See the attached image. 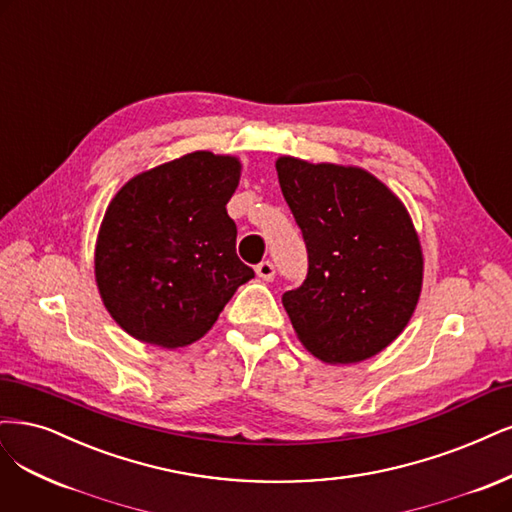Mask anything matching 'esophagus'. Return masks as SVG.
<instances>
[{"label": "esophagus", "instance_id": "1", "mask_svg": "<svg viewBox=\"0 0 512 512\" xmlns=\"http://www.w3.org/2000/svg\"><path fill=\"white\" fill-rule=\"evenodd\" d=\"M256 275H258L262 281H273V277H275V267H273V262H269V260L260 262L258 267H256Z\"/></svg>", "mask_w": 512, "mask_h": 512}]
</instances>
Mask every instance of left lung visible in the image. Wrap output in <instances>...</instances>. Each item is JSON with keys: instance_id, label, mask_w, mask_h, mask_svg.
I'll list each match as a JSON object with an SVG mask.
<instances>
[{"instance_id": "8db88e82", "label": "left lung", "mask_w": 512, "mask_h": 512, "mask_svg": "<svg viewBox=\"0 0 512 512\" xmlns=\"http://www.w3.org/2000/svg\"><path fill=\"white\" fill-rule=\"evenodd\" d=\"M301 226L309 271L284 294L298 341L328 364L377 356L407 328L424 284V252L407 207L362 167L275 161Z\"/></svg>"}]
</instances>
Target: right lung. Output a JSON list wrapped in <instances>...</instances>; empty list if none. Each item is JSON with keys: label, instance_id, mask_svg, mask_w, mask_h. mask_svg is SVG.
<instances>
[{"label": "right lung", "instance_id": "right-lung-1", "mask_svg": "<svg viewBox=\"0 0 512 512\" xmlns=\"http://www.w3.org/2000/svg\"><path fill=\"white\" fill-rule=\"evenodd\" d=\"M237 156L197 150L137 173L110 201L95 243V281L133 339L175 349L199 341L254 277L235 252L226 203Z\"/></svg>", "mask_w": 512, "mask_h": 512}]
</instances>
